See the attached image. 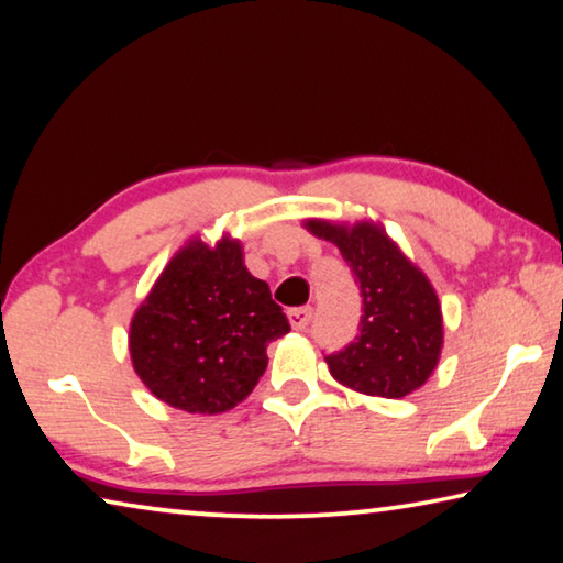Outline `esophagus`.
<instances>
[{
    "label": "esophagus",
    "mask_w": 563,
    "mask_h": 563,
    "mask_svg": "<svg viewBox=\"0 0 563 563\" xmlns=\"http://www.w3.org/2000/svg\"><path fill=\"white\" fill-rule=\"evenodd\" d=\"M311 317H314V309L311 307H297L289 311V324L294 327V330H307Z\"/></svg>",
    "instance_id": "esophagus-1"
}]
</instances>
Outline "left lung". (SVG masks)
<instances>
[{
	"label": "left lung",
	"instance_id": "1",
	"mask_svg": "<svg viewBox=\"0 0 563 563\" xmlns=\"http://www.w3.org/2000/svg\"><path fill=\"white\" fill-rule=\"evenodd\" d=\"M307 229L340 249L360 284V334L324 357L332 377L375 397H405L426 385L443 350V314L428 276L379 223L342 227L311 219Z\"/></svg>",
	"mask_w": 563,
	"mask_h": 563
}]
</instances>
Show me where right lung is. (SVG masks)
I'll list each match as a JSON object with an SVG mask.
<instances>
[{
    "label": "right lung",
    "instance_id": "obj_1",
    "mask_svg": "<svg viewBox=\"0 0 563 563\" xmlns=\"http://www.w3.org/2000/svg\"><path fill=\"white\" fill-rule=\"evenodd\" d=\"M289 332L269 284L244 266L239 241H188L131 322V360L143 385L186 412H227L254 390L266 347Z\"/></svg>",
    "mask_w": 563,
    "mask_h": 563
}]
</instances>
